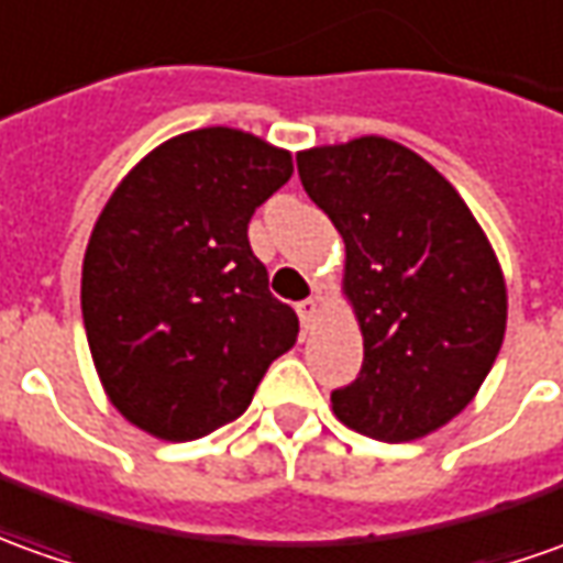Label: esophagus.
<instances>
[{"label": "esophagus", "mask_w": 563, "mask_h": 563, "mask_svg": "<svg viewBox=\"0 0 563 563\" xmlns=\"http://www.w3.org/2000/svg\"><path fill=\"white\" fill-rule=\"evenodd\" d=\"M319 312H321V303L316 300V297H309V300H303V303H297V316H300V324H303L306 331L316 324Z\"/></svg>", "instance_id": "esophagus-1"}]
</instances>
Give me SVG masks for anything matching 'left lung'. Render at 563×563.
<instances>
[{"label":"left lung","instance_id":"obj_1","mask_svg":"<svg viewBox=\"0 0 563 563\" xmlns=\"http://www.w3.org/2000/svg\"><path fill=\"white\" fill-rule=\"evenodd\" d=\"M297 170L346 242L364 336L358 377L331 393L336 420L389 444L435 432L475 398L503 346L494 247L460 192L401 143L306 150Z\"/></svg>","mask_w":563,"mask_h":563}]
</instances>
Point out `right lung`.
I'll return each instance as SVG.
<instances>
[{
    "label": "right lung",
    "instance_id": "1",
    "mask_svg": "<svg viewBox=\"0 0 563 563\" xmlns=\"http://www.w3.org/2000/svg\"><path fill=\"white\" fill-rule=\"evenodd\" d=\"M290 153L235 128L162 143L128 174L81 263V319L122 417L165 441L251 405L300 321L269 294L247 223L290 180Z\"/></svg>",
    "mask_w": 563,
    "mask_h": 563
}]
</instances>
